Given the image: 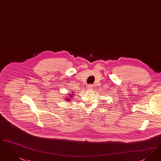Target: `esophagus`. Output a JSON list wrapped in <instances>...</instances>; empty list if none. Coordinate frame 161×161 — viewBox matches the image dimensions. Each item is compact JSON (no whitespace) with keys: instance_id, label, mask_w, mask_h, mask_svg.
Returning <instances> with one entry per match:
<instances>
[{"instance_id":"esophagus-1","label":"esophagus","mask_w":161,"mask_h":161,"mask_svg":"<svg viewBox=\"0 0 161 161\" xmlns=\"http://www.w3.org/2000/svg\"><path fill=\"white\" fill-rule=\"evenodd\" d=\"M93 87V85H92V84H89V85H88V89H92Z\"/></svg>"}]
</instances>
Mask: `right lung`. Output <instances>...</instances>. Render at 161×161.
Returning <instances> with one entry per match:
<instances>
[{"label": "right lung", "instance_id": "obj_1", "mask_svg": "<svg viewBox=\"0 0 161 161\" xmlns=\"http://www.w3.org/2000/svg\"><path fill=\"white\" fill-rule=\"evenodd\" d=\"M74 96V93H70V94H68V96H64V98H65L64 99L66 101H68L69 102L70 101H71V99L73 98V97Z\"/></svg>", "mask_w": 161, "mask_h": 161}]
</instances>
